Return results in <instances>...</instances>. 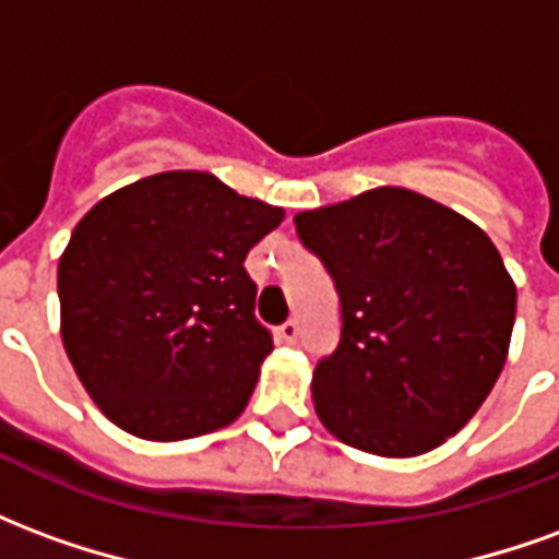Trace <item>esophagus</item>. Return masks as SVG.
Masks as SVG:
<instances>
[{
	"label": "esophagus",
	"instance_id": "34e87169",
	"mask_svg": "<svg viewBox=\"0 0 559 559\" xmlns=\"http://www.w3.org/2000/svg\"><path fill=\"white\" fill-rule=\"evenodd\" d=\"M296 338H299V323H296V320H287V323H281L278 341H284V344H293Z\"/></svg>",
	"mask_w": 559,
	"mask_h": 559
}]
</instances>
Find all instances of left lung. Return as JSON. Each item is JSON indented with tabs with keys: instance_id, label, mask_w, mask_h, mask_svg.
Masks as SVG:
<instances>
[{
	"instance_id": "8db88e82",
	"label": "left lung",
	"mask_w": 559,
	"mask_h": 559,
	"mask_svg": "<svg viewBox=\"0 0 559 559\" xmlns=\"http://www.w3.org/2000/svg\"><path fill=\"white\" fill-rule=\"evenodd\" d=\"M341 296L311 399L332 437L416 457L467 425L509 356L518 290L488 233L395 185L296 215Z\"/></svg>"
}]
</instances>
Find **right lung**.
Masks as SVG:
<instances>
[{
  "mask_svg": "<svg viewBox=\"0 0 559 559\" xmlns=\"http://www.w3.org/2000/svg\"><path fill=\"white\" fill-rule=\"evenodd\" d=\"M284 209L203 170H167L98 200L59 257L62 344L107 419L143 440L227 428L272 353L245 257Z\"/></svg>",
  "mask_w": 559,
  "mask_h": 559,
  "instance_id": "1",
  "label": "right lung"
}]
</instances>
